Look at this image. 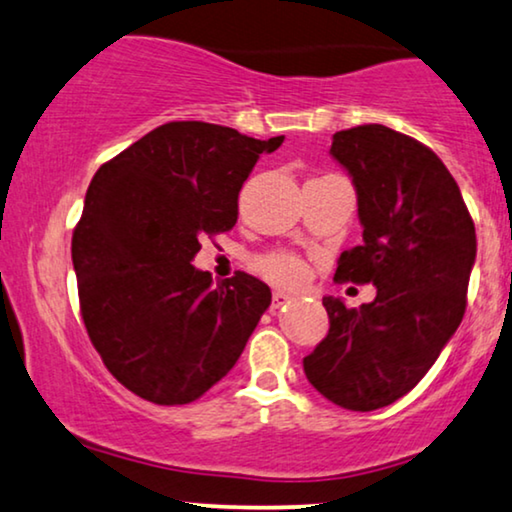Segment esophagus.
Wrapping results in <instances>:
<instances>
[{"label": "esophagus", "mask_w": 512, "mask_h": 512, "mask_svg": "<svg viewBox=\"0 0 512 512\" xmlns=\"http://www.w3.org/2000/svg\"><path fill=\"white\" fill-rule=\"evenodd\" d=\"M287 299H290V294H285V292H273V297H271V308H280V306H285V304H287Z\"/></svg>", "instance_id": "obj_1"}]
</instances>
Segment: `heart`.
<instances>
[{
  "label": "heart",
  "mask_w": 512,
  "mask_h": 512,
  "mask_svg": "<svg viewBox=\"0 0 512 512\" xmlns=\"http://www.w3.org/2000/svg\"><path fill=\"white\" fill-rule=\"evenodd\" d=\"M257 271L264 278H269L271 283L285 287H297L306 280V264L290 253H273L262 257L257 262Z\"/></svg>",
  "instance_id": "1"
}]
</instances>
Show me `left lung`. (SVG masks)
<instances>
[{"label":"left lung","mask_w":512,"mask_h":512,"mask_svg":"<svg viewBox=\"0 0 512 512\" xmlns=\"http://www.w3.org/2000/svg\"><path fill=\"white\" fill-rule=\"evenodd\" d=\"M329 153L352 176L364 227L334 280L378 292L359 308L322 299L329 334L304 357V373L331 403L369 413L413 390L457 331L475 225L455 178L413 136L359 125L336 132Z\"/></svg>","instance_id":"1"}]
</instances>
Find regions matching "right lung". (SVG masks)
<instances>
[{"label": "right lung", "mask_w": 512, "mask_h": 512, "mask_svg": "<svg viewBox=\"0 0 512 512\" xmlns=\"http://www.w3.org/2000/svg\"><path fill=\"white\" fill-rule=\"evenodd\" d=\"M259 141L199 120L160 125L97 169L71 236L88 336L111 376L157 406H183L227 376L271 304L236 271L213 285L190 264L229 232Z\"/></svg>", "instance_id": "obj_1"}]
</instances>
